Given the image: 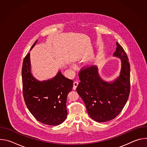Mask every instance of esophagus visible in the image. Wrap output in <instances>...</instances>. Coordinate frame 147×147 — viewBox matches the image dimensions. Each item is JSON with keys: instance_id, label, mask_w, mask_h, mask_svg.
<instances>
[{"instance_id": "obj_1", "label": "esophagus", "mask_w": 147, "mask_h": 147, "mask_svg": "<svg viewBox=\"0 0 147 147\" xmlns=\"http://www.w3.org/2000/svg\"><path fill=\"white\" fill-rule=\"evenodd\" d=\"M78 81H74V83H73V89L74 90H75L77 88V87L78 86Z\"/></svg>"}]
</instances>
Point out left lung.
<instances>
[{
	"label": "left lung",
	"instance_id": "left-lung-1",
	"mask_svg": "<svg viewBox=\"0 0 147 147\" xmlns=\"http://www.w3.org/2000/svg\"><path fill=\"white\" fill-rule=\"evenodd\" d=\"M113 56L121 60L119 76L112 81L102 79L96 66L84 69L79 73L80 82L76 88L84 102L89 116L97 122L115 118L126 103L130 90V66L122 47L116 42Z\"/></svg>",
	"mask_w": 147,
	"mask_h": 147
}]
</instances>
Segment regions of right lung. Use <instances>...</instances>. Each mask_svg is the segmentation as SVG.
<instances>
[{"instance_id": "add662e5", "label": "right lung", "mask_w": 147, "mask_h": 147, "mask_svg": "<svg viewBox=\"0 0 147 147\" xmlns=\"http://www.w3.org/2000/svg\"><path fill=\"white\" fill-rule=\"evenodd\" d=\"M22 74L24 101L34 117L50 125L63 122L67 117V97L72 90L73 80L66 78L60 71L51 79L42 81L36 80L31 71L30 53L24 59Z\"/></svg>"}]
</instances>
